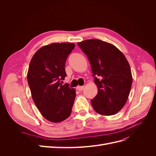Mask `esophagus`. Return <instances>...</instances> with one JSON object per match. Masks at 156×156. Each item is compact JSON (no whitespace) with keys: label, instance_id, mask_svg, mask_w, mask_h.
<instances>
[{"label":"esophagus","instance_id":"1","mask_svg":"<svg viewBox=\"0 0 156 156\" xmlns=\"http://www.w3.org/2000/svg\"><path fill=\"white\" fill-rule=\"evenodd\" d=\"M83 88H84V87H81V86H78L76 88V89L77 90H79V91H82L83 90Z\"/></svg>","mask_w":156,"mask_h":156}]
</instances>
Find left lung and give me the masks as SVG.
<instances>
[{
    "label": "left lung",
    "mask_w": 156,
    "mask_h": 156,
    "mask_svg": "<svg viewBox=\"0 0 156 156\" xmlns=\"http://www.w3.org/2000/svg\"><path fill=\"white\" fill-rule=\"evenodd\" d=\"M91 66L98 94L90 101L99 114L115 115L124 106L133 81L129 64L123 53L107 42L97 39L77 44Z\"/></svg>",
    "instance_id": "obj_1"
}]
</instances>
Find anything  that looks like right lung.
I'll return each instance as SVG.
<instances>
[{
	"label": "right lung",
	"instance_id": "add662e5",
	"mask_svg": "<svg viewBox=\"0 0 156 156\" xmlns=\"http://www.w3.org/2000/svg\"><path fill=\"white\" fill-rule=\"evenodd\" d=\"M75 48L72 43H53L42 47L32 56L27 81L36 106L45 119L57 123L69 116L75 90L61 80L66 76L65 64Z\"/></svg>",
	"mask_w": 156,
	"mask_h": 156
}]
</instances>
